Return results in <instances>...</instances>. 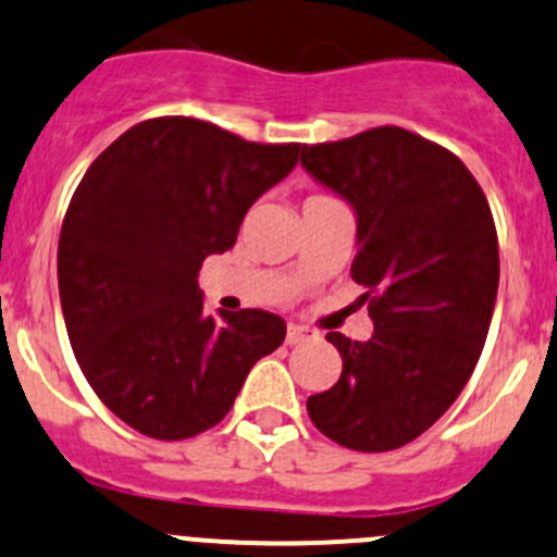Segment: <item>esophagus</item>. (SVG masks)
<instances>
[{
  "mask_svg": "<svg viewBox=\"0 0 557 557\" xmlns=\"http://www.w3.org/2000/svg\"><path fill=\"white\" fill-rule=\"evenodd\" d=\"M312 338H314V331L307 325L290 323L288 333H285V342H288L290 347H296V344H304V342H312Z\"/></svg>",
  "mask_w": 557,
  "mask_h": 557,
  "instance_id": "34e87169",
  "label": "esophagus"
}]
</instances>
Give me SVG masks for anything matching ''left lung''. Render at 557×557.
<instances>
[{"mask_svg": "<svg viewBox=\"0 0 557 557\" xmlns=\"http://www.w3.org/2000/svg\"><path fill=\"white\" fill-rule=\"evenodd\" d=\"M314 181L352 205V280L373 336L327 333L342 376L312 395V424L344 448L379 454L417 441L470 382L499 288L488 200L443 146L386 125L301 146Z\"/></svg>", "mask_w": 557, "mask_h": 557, "instance_id": "left-lung-1", "label": "left lung"}]
</instances>
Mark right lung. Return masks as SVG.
<instances>
[{"mask_svg":"<svg viewBox=\"0 0 557 557\" xmlns=\"http://www.w3.org/2000/svg\"><path fill=\"white\" fill-rule=\"evenodd\" d=\"M298 151L157 116L79 181L58 239L63 320L87 384L140 435L184 441L215 426L256 360L283 344L272 312L205 314L197 274L237 243L248 208Z\"/></svg>","mask_w":557,"mask_h":557,"instance_id":"add662e5","label":"right lung"}]
</instances>
